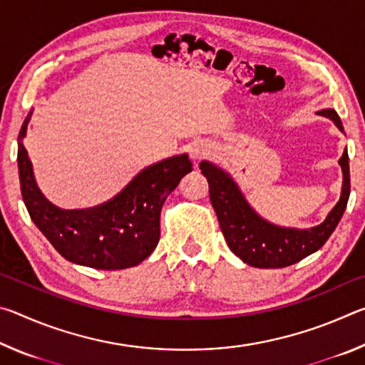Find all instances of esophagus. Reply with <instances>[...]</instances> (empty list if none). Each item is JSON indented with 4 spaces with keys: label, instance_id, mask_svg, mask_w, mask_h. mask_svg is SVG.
I'll return each mask as SVG.
<instances>
[{
    "label": "esophagus",
    "instance_id": "1",
    "mask_svg": "<svg viewBox=\"0 0 365 365\" xmlns=\"http://www.w3.org/2000/svg\"><path fill=\"white\" fill-rule=\"evenodd\" d=\"M206 156V151L201 150V148H195V150H191V158L193 159H201Z\"/></svg>",
    "mask_w": 365,
    "mask_h": 365
}]
</instances>
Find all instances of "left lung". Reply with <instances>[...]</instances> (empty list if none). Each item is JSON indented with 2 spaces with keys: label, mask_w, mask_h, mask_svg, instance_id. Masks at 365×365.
<instances>
[{
  "label": "left lung",
  "mask_w": 365,
  "mask_h": 365,
  "mask_svg": "<svg viewBox=\"0 0 365 365\" xmlns=\"http://www.w3.org/2000/svg\"><path fill=\"white\" fill-rule=\"evenodd\" d=\"M319 114L333 120L343 132V123L335 109H322ZM338 163L343 170V190L336 206L320 225L298 230L277 227L259 217L232 177L214 164L202 160L200 164L201 174L207 178L212 207L233 255L252 267L279 269L299 262L301 259L322 248L341 220L351 191L348 151L344 150Z\"/></svg>",
  "instance_id": "left-lung-1"
}]
</instances>
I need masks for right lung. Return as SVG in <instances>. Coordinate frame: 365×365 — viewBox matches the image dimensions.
Wrapping results in <instances>:
<instances>
[{
    "mask_svg": "<svg viewBox=\"0 0 365 365\" xmlns=\"http://www.w3.org/2000/svg\"><path fill=\"white\" fill-rule=\"evenodd\" d=\"M30 115L19 132L17 164L22 197L34 224L73 264L117 270L145 261L159 243V217L165 197L193 170L187 154L143 169L119 195L100 206L64 211L51 205L36 187L32 163L22 145Z\"/></svg>",
    "mask_w": 365,
    "mask_h": 365,
    "instance_id": "right-lung-1",
    "label": "right lung"
}]
</instances>
